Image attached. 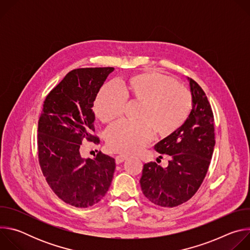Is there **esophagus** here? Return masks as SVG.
<instances>
[{
  "label": "esophagus",
  "mask_w": 250,
  "mask_h": 250,
  "mask_svg": "<svg viewBox=\"0 0 250 250\" xmlns=\"http://www.w3.org/2000/svg\"><path fill=\"white\" fill-rule=\"evenodd\" d=\"M126 158H127L126 155H117V156H116V162H117L118 164H120V163L124 162Z\"/></svg>",
  "instance_id": "obj_1"
}]
</instances>
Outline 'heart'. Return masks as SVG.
<instances>
[{"label":"heart","instance_id":"b5f03b06","mask_svg":"<svg viewBox=\"0 0 250 250\" xmlns=\"http://www.w3.org/2000/svg\"><path fill=\"white\" fill-rule=\"evenodd\" d=\"M119 88L103 86L94 104L96 117L104 124L121 118L126 100L141 104L138 115L141 122H120L106 131V145L116 152L140 151L151 140L153 129L157 136H169L184 125L192 110L188 89L158 72L131 75Z\"/></svg>","mask_w":250,"mask_h":250}]
</instances>
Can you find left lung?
Segmentation results:
<instances>
[{
  "instance_id": "obj_1",
  "label": "left lung",
  "mask_w": 250,
  "mask_h": 250,
  "mask_svg": "<svg viewBox=\"0 0 250 250\" xmlns=\"http://www.w3.org/2000/svg\"><path fill=\"white\" fill-rule=\"evenodd\" d=\"M192 111L184 125L155 146L160 154L169 155L168 165H144L141 191L153 204L173 208L189 201L207 175L215 147V126L210 104L201 86L189 79ZM162 156H160L161 158Z\"/></svg>"
}]
</instances>
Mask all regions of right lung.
Returning a JSON list of instances; mask_svg holds the SVG:
<instances>
[{
  "instance_id": "add662e5",
  "label": "right lung",
  "mask_w": 250,
  "mask_h": 250,
  "mask_svg": "<svg viewBox=\"0 0 250 250\" xmlns=\"http://www.w3.org/2000/svg\"><path fill=\"white\" fill-rule=\"evenodd\" d=\"M114 67L74 69L46 96L39 120L38 155L54 194L66 204L89 208L108 192L115 159L97 153L84 159L82 141L100 144L95 134L94 102Z\"/></svg>"
}]
</instances>
